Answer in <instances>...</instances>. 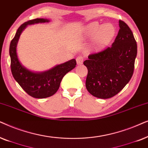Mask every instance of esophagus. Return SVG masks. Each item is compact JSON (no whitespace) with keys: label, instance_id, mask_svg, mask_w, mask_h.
Segmentation results:
<instances>
[{"label":"esophagus","instance_id":"esophagus-1","mask_svg":"<svg viewBox=\"0 0 148 148\" xmlns=\"http://www.w3.org/2000/svg\"><path fill=\"white\" fill-rule=\"evenodd\" d=\"M83 60H84L83 57L81 56H78L77 58H76V63H77L78 65H81L82 63H83Z\"/></svg>","mask_w":148,"mask_h":148}]
</instances>
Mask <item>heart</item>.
Here are the masks:
<instances>
[{"label": "heart", "instance_id": "b5f03b06", "mask_svg": "<svg viewBox=\"0 0 148 148\" xmlns=\"http://www.w3.org/2000/svg\"><path fill=\"white\" fill-rule=\"evenodd\" d=\"M84 32L88 37H93V47L96 51L101 50L107 46L113 39L116 33V29L111 23L101 25L99 23H90L84 28Z\"/></svg>", "mask_w": 148, "mask_h": 148}]
</instances>
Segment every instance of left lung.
<instances>
[{"mask_svg": "<svg viewBox=\"0 0 148 148\" xmlns=\"http://www.w3.org/2000/svg\"><path fill=\"white\" fill-rule=\"evenodd\" d=\"M112 46L90 54L84 62L87 68L86 88L95 97L108 99L125 87L133 76L137 46L133 34L123 21Z\"/></svg>", "mask_w": 148, "mask_h": 148, "instance_id": "obj_1", "label": "left lung"}]
</instances>
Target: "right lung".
<instances>
[{
  "label": "right lung",
  "mask_w": 148,
  "mask_h": 148,
  "mask_svg": "<svg viewBox=\"0 0 148 148\" xmlns=\"http://www.w3.org/2000/svg\"><path fill=\"white\" fill-rule=\"evenodd\" d=\"M49 21L47 19L36 18L23 23L17 29L9 47L11 70L13 78L29 95L38 99L53 95L60 88L63 77L75 68L76 65V60L73 59L45 72H34L25 68L19 62L16 48L19 36L23 29L27 25Z\"/></svg>",
  "instance_id": "1"
}]
</instances>
